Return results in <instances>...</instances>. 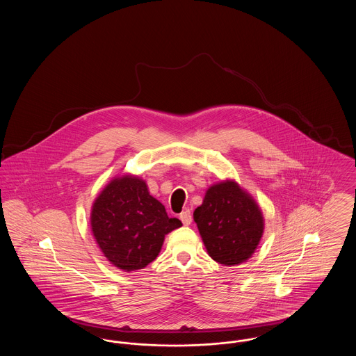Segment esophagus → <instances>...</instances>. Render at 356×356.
<instances>
[{"label": "esophagus", "mask_w": 356, "mask_h": 356, "mask_svg": "<svg viewBox=\"0 0 356 356\" xmlns=\"http://www.w3.org/2000/svg\"><path fill=\"white\" fill-rule=\"evenodd\" d=\"M180 220L183 221V224H184V225H189V224H191V221H192V215H191L189 209H186V211H183V212L180 213Z\"/></svg>", "instance_id": "obj_1"}]
</instances>
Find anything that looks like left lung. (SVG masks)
Segmentation results:
<instances>
[{
	"label": "left lung",
	"instance_id": "obj_1",
	"mask_svg": "<svg viewBox=\"0 0 356 356\" xmlns=\"http://www.w3.org/2000/svg\"><path fill=\"white\" fill-rule=\"evenodd\" d=\"M208 254L232 267L252 257L264 232V216L252 195L232 179L205 191L203 203L193 212Z\"/></svg>",
	"mask_w": 356,
	"mask_h": 356
}]
</instances>
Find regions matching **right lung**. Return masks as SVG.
Returning <instances> with one entry per match:
<instances>
[{"instance_id":"1","label":"right lung","mask_w":356,"mask_h":356,"mask_svg":"<svg viewBox=\"0 0 356 356\" xmlns=\"http://www.w3.org/2000/svg\"><path fill=\"white\" fill-rule=\"evenodd\" d=\"M183 224L136 175L113 177L90 209V229L106 260L121 271L145 268L160 254L165 235Z\"/></svg>"}]
</instances>
